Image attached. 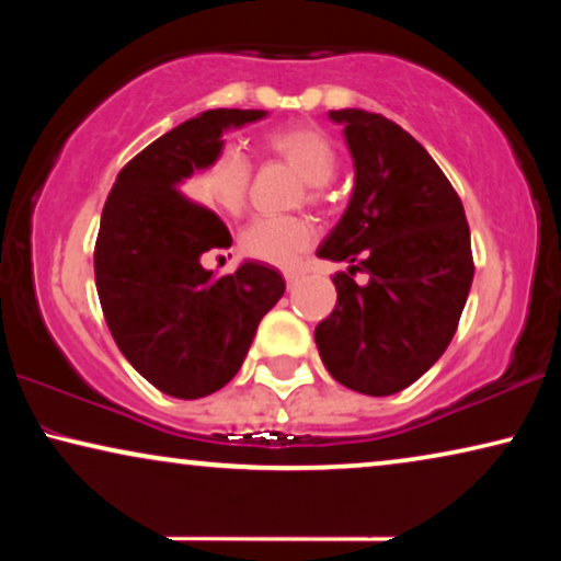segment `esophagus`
Wrapping results in <instances>:
<instances>
[{"label":"esophagus","instance_id":"34e87169","mask_svg":"<svg viewBox=\"0 0 561 561\" xmlns=\"http://www.w3.org/2000/svg\"><path fill=\"white\" fill-rule=\"evenodd\" d=\"M283 278H286L288 286H296L298 278H301V273H298V271H294V267H290V271L283 273Z\"/></svg>","mask_w":561,"mask_h":561}]
</instances>
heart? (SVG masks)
Returning <instances> with one entry per match:
<instances>
[{
	"mask_svg": "<svg viewBox=\"0 0 561 561\" xmlns=\"http://www.w3.org/2000/svg\"><path fill=\"white\" fill-rule=\"evenodd\" d=\"M267 150L286 160L309 183V198L321 202V186L332 181L336 171V150L319 127L290 125L267 135ZM250 160L237 145H225L214 152L196 175V186L227 214H240L250 194ZM313 240V227L304 217H257L240 237V248L248 257L271 265H290Z\"/></svg>",
	"mask_w": 561,
	"mask_h": 561,
	"instance_id": "obj_1",
	"label": "heart"
}]
</instances>
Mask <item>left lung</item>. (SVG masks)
<instances>
[{"label":"left lung","instance_id":"8db88e82","mask_svg":"<svg viewBox=\"0 0 561 561\" xmlns=\"http://www.w3.org/2000/svg\"><path fill=\"white\" fill-rule=\"evenodd\" d=\"M355 160L350 206L317 250L347 260L336 309L317 327L321 363L344 388L393 396L449 347L474 263L462 202L447 175L396 122L365 110L329 112ZM370 282L357 287L354 273Z\"/></svg>","mask_w":561,"mask_h":561}]
</instances>
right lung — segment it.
I'll return each mask as SVG.
<instances>
[{
  "instance_id": "obj_1",
  "label": "right lung",
  "mask_w": 561,
  "mask_h": 561,
  "mask_svg": "<svg viewBox=\"0 0 561 561\" xmlns=\"http://www.w3.org/2000/svg\"><path fill=\"white\" fill-rule=\"evenodd\" d=\"M263 117V110H209L186 119L122 168L104 204L94 275L106 327L129 365L173 398L225 388L286 290L263 263L221 278L204 271V252L229 248L232 234L181 191L221 148L227 127Z\"/></svg>"
}]
</instances>
